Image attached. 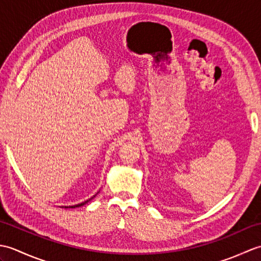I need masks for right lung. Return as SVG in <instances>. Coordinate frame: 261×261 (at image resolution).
Here are the masks:
<instances>
[{"mask_svg": "<svg viewBox=\"0 0 261 261\" xmlns=\"http://www.w3.org/2000/svg\"><path fill=\"white\" fill-rule=\"evenodd\" d=\"M96 194H98V192L96 193ZM96 194H95V195H94L93 197H91L90 199H87V201H85V202H83V203H80V204H75V205H71V206H63V207H65V208H75V207H80V206H83V205H85L87 202H90L91 201V199H93L94 197H95L96 196Z\"/></svg>", "mask_w": 261, "mask_h": 261, "instance_id": "1", "label": "right lung"}]
</instances>
